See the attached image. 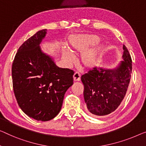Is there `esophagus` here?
Instances as JSON below:
<instances>
[{"instance_id":"obj_1","label":"esophagus","mask_w":146,"mask_h":146,"mask_svg":"<svg viewBox=\"0 0 146 146\" xmlns=\"http://www.w3.org/2000/svg\"><path fill=\"white\" fill-rule=\"evenodd\" d=\"M73 79L75 81H79L80 80V74L78 71H76L73 75Z\"/></svg>"}]
</instances>
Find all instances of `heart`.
<instances>
[{
  "label": "heart",
  "instance_id": "obj_1",
  "mask_svg": "<svg viewBox=\"0 0 146 146\" xmlns=\"http://www.w3.org/2000/svg\"><path fill=\"white\" fill-rule=\"evenodd\" d=\"M100 41V37L96 35H84L76 36L71 40L72 47L79 50H83L89 47L97 44ZM99 48L92 49L87 51L84 54V59L88 64H93L96 62L98 55ZM65 58L67 60L71 61L74 58V54L68 46H65L63 48Z\"/></svg>",
  "mask_w": 146,
  "mask_h": 146
}]
</instances>
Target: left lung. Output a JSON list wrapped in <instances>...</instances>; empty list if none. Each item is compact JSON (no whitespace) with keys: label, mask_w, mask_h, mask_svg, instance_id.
<instances>
[{"label":"left lung","mask_w":146,"mask_h":146,"mask_svg":"<svg viewBox=\"0 0 146 146\" xmlns=\"http://www.w3.org/2000/svg\"><path fill=\"white\" fill-rule=\"evenodd\" d=\"M123 54L113 69L94 67L81 76L84 98L88 111L95 117L110 114L125 98L132 73V60L123 45Z\"/></svg>","instance_id":"1"}]
</instances>
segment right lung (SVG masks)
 Segmentation results:
<instances>
[{"label": "right lung", "instance_id": "add662e5", "mask_svg": "<svg viewBox=\"0 0 146 146\" xmlns=\"http://www.w3.org/2000/svg\"><path fill=\"white\" fill-rule=\"evenodd\" d=\"M47 29L36 32L19 48L12 67L13 88L17 104L36 121L54 119L62 108L64 95L73 84V70L56 66L40 44Z\"/></svg>", "mask_w": 146, "mask_h": 146}]
</instances>
